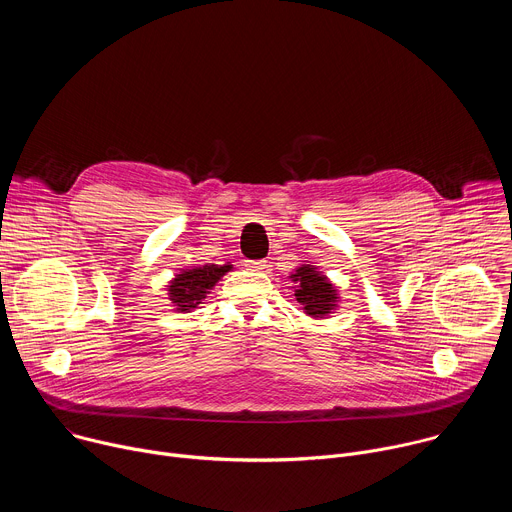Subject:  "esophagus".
I'll list each match as a JSON object with an SVG mask.
<instances>
[{"label": "esophagus", "mask_w": 512, "mask_h": 512, "mask_svg": "<svg viewBox=\"0 0 512 512\" xmlns=\"http://www.w3.org/2000/svg\"><path fill=\"white\" fill-rule=\"evenodd\" d=\"M251 271H265L269 265H267V261H247L245 263Z\"/></svg>", "instance_id": "34e87169"}]
</instances>
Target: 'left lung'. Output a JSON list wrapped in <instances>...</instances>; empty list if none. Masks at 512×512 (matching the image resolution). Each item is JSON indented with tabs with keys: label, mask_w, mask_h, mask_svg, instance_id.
<instances>
[{
	"label": "left lung",
	"mask_w": 512,
	"mask_h": 512,
	"mask_svg": "<svg viewBox=\"0 0 512 512\" xmlns=\"http://www.w3.org/2000/svg\"><path fill=\"white\" fill-rule=\"evenodd\" d=\"M296 285V300L300 306L306 310L308 316L320 318L330 314L338 302V294L334 285L320 273L316 271L314 265H304L300 267L294 275Z\"/></svg>",
	"instance_id": "8db88e82"
}]
</instances>
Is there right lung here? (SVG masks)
Masks as SVG:
<instances>
[{
	"label": "right lung",
	"mask_w": 512,
	"mask_h": 512,
	"mask_svg": "<svg viewBox=\"0 0 512 512\" xmlns=\"http://www.w3.org/2000/svg\"><path fill=\"white\" fill-rule=\"evenodd\" d=\"M227 271H231V265H214L206 263L200 267L186 269L176 275V279L168 285L170 300L176 310L188 312L200 304V300L206 298L208 289L214 287V283L221 279Z\"/></svg>",
	"instance_id": "obj_1"
}]
</instances>
